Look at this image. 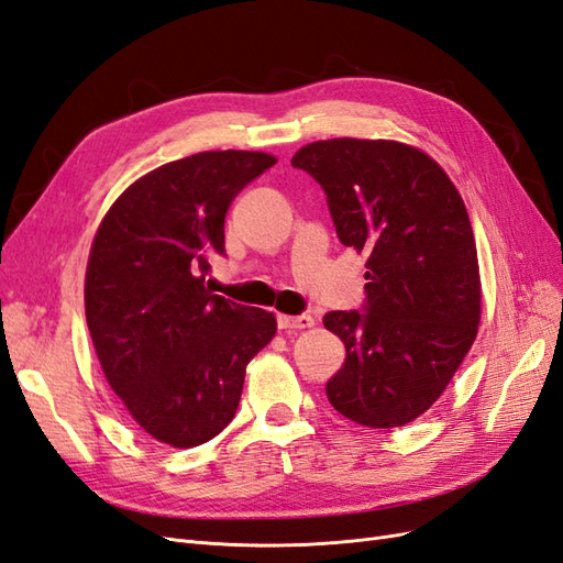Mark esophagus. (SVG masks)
<instances>
[{
    "label": "esophagus",
    "mask_w": 563,
    "mask_h": 563,
    "mask_svg": "<svg viewBox=\"0 0 563 563\" xmlns=\"http://www.w3.org/2000/svg\"><path fill=\"white\" fill-rule=\"evenodd\" d=\"M277 323L282 331H302V329H312L314 327V319L310 314H279Z\"/></svg>",
    "instance_id": "1"
}]
</instances>
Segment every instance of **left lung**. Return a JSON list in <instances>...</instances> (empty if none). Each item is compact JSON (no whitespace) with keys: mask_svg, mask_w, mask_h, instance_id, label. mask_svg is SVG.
I'll return each instance as SVG.
<instances>
[{"mask_svg":"<svg viewBox=\"0 0 563 563\" xmlns=\"http://www.w3.org/2000/svg\"><path fill=\"white\" fill-rule=\"evenodd\" d=\"M291 164L323 187L338 240L368 258L366 312L323 317L347 352L327 397L356 424L401 428L441 397L479 331L465 201L428 152L399 141H317Z\"/></svg>","mask_w":563,"mask_h":563,"instance_id":"left-lung-1","label":"left lung"}]
</instances>
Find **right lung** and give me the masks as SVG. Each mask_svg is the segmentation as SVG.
Here are the masks:
<instances>
[{"label": "right lung", "mask_w": 563, "mask_h": 563, "mask_svg": "<svg viewBox=\"0 0 563 563\" xmlns=\"http://www.w3.org/2000/svg\"><path fill=\"white\" fill-rule=\"evenodd\" d=\"M272 164L258 150L168 162L131 183L93 234L84 310L98 362L126 413L162 444L192 449L223 432L246 364L277 333L275 314L207 284L232 199Z\"/></svg>", "instance_id": "1"}]
</instances>
